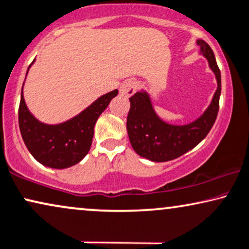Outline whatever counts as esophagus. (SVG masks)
Returning a JSON list of instances; mask_svg holds the SVG:
<instances>
[{
	"label": "esophagus",
	"mask_w": 249,
	"mask_h": 249,
	"mask_svg": "<svg viewBox=\"0 0 249 249\" xmlns=\"http://www.w3.org/2000/svg\"><path fill=\"white\" fill-rule=\"evenodd\" d=\"M137 88H138L137 81L126 80L125 83L122 84L121 88H119V93H121L123 96L130 97L133 95L135 92H137Z\"/></svg>",
	"instance_id": "1"
}]
</instances>
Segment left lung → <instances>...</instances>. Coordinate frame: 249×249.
Here are the masks:
<instances>
[{"label":"left lung","instance_id":"obj_1","mask_svg":"<svg viewBox=\"0 0 249 249\" xmlns=\"http://www.w3.org/2000/svg\"><path fill=\"white\" fill-rule=\"evenodd\" d=\"M196 43L217 80L212 102L199 118L186 125L169 124L156 115L147 92L141 90L130 97L131 108L126 122L130 142L138 155L149 161H171L193 149L207 137L216 121L221 96V71L208 43L200 39Z\"/></svg>","mask_w":249,"mask_h":249}]
</instances>
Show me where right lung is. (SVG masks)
Instances as JSON below:
<instances>
[{
    "mask_svg": "<svg viewBox=\"0 0 249 249\" xmlns=\"http://www.w3.org/2000/svg\"><path fill=\"white\" fill-rule=\"evenodd\" d=\"M117 94V89L107 93L73 118L61 124L49 125L37 121L31 114L21 87L18 121L28 152L41 164L53 169L70 168L79 163L89 152L97 118Z\"/></svg>",
    "mask_w": 249,
    "mask_h": 249,
    "instance_id": "1",
    "label": "right lung"
}]
</instances>
